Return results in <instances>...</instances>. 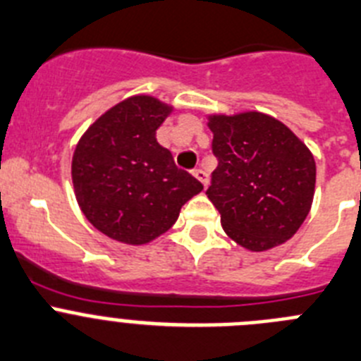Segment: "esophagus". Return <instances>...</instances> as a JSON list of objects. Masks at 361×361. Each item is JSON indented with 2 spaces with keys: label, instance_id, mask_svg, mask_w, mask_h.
<instances>
[{
  "label": "esophagus",
  "instance_id": "34e87169",
  "mask_svg": "<svg viewBox=\"0 0 361 361\" xmlns=\"http://www.w3.org/2000/svg\"><path fill=\"white\" fill-rule=\"evenodd\" d=\"M194 176H196L201 183H203V187H207V185H209V174L204 173L203 169H194Z\"/></svg>",
  "mask_w": 361,
  "mask_h": 361
}]
</instances>
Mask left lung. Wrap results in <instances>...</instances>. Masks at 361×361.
<instances>
[{"label": "left lung", "instance_id": "left-lung-1", "mask_svg": "<svg viewBox=\"0 0 361 361\" xmlns=\"http://www.w3.org/2000/svg\"><path fill=\"white\" fill-rule=\"evenodd\" d=\"M217 167L207 196L237 245L264 252L288 241L310 214L317 167L310 149L264 113L210 116Z\"/></svg>", "mask_w": 361, "mask_h": 361}]
</instances>
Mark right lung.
<instances>
[{
  "label": "right lung",
  "mask_w": 361,
  "mask_h": 361,
  "mask_svg": "<svg viewBox=\"0 0 361 361\" xmlns=\"http://www.w3.org/2000/svg\"><path fill=\"white\" fill-rule=\"evenodd\" d=\"M171 106L136 95L104 113L77 144L71 161L75 196L86 219L115 241L145 245L176 223L203 190L178 169L157 129Z\"/></svg>",
  "instance_id": "obj_1"
}]
</instances>
